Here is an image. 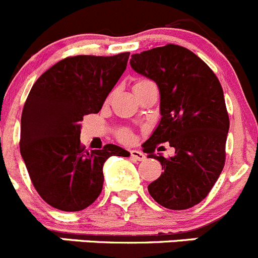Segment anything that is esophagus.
I'll list each match as a JSON object with an SVG mask.
<instances>
[{"instance_id":"1","label":"esophagus","mask_w":258,"mask_h":258,"mask_svg":"<svg viewBox=\"0 0 258 258\" xmlns=\"http://www.w3.org/2000/svg\"><path fill=\"white\" fill-rule=\"evenodd\" d=\"M131 158L135 159V160H139V162H143L145 160V154L140 150H131Z\"/></svg>"}]
</instances>
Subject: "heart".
Returning <instances> with one entry per match:
<instances>
[{
	"mask_svg": "<svg viewBox=\"0 0 258 258\" xmlns=\"http://www.w3.org/2000/svg\"><path fill=\"white\" fill-rule=\"evenodd\" d=\"M149 84H153V83H151V81H148V80L137 81L136 85H135V89H136V88H141V86L149 85ZM119 139H121L122 141H124V143H128V141L132 139V136H131V134H130L128 131H122L121 134H119Z\"/></svg>",
	"mask_w": 258,
	"mask_h": 258,
	"instance_id": "heart-1",
	"label": "heart"
}]
</instances>
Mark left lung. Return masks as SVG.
<instances>
[{
    "instance_id": "8db88e82",
    "label": "left lung",
    "mask_w": 258,
    "mask_h": 258,
    "mask_svg": "<svg viewBox=\"0 0 258 258\" xmlns=\"http://www.w3.org/2000/svg\"><path fill=\"white\" fill-rule=\"evenodd\" d=\"M130 63L160 93L162 118L143 146L164 172L149 184V194L164 208L186 210L208 196L224 168L229 117L223 88L213 70L180 45L136 53ZM163 142L175 148L174 156L153 153Z\"/></svg>"
}]
</instances>
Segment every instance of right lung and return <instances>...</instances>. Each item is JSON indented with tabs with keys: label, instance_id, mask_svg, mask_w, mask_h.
<instances>
[{
	"label": "right lung",
	"instance_id": "obj_1",
	"mask_svg": "<svg viewBox=\"0 0 258 258\" xmlns=\"http://www.w3.org/2000/svg\"><path fill=\"white\" fill-rule=\"evenodd\" d=\"M130 52L115 56L67 57L35 81L21 114L20 153L33 186L47 204L80 211L100 195L103 165L130 153L113 144L85 150L84 115L98 113L122 76Z\"/></svg>",
	"mask_w": 258,
	"mask_h": 258
}]
</instances>
